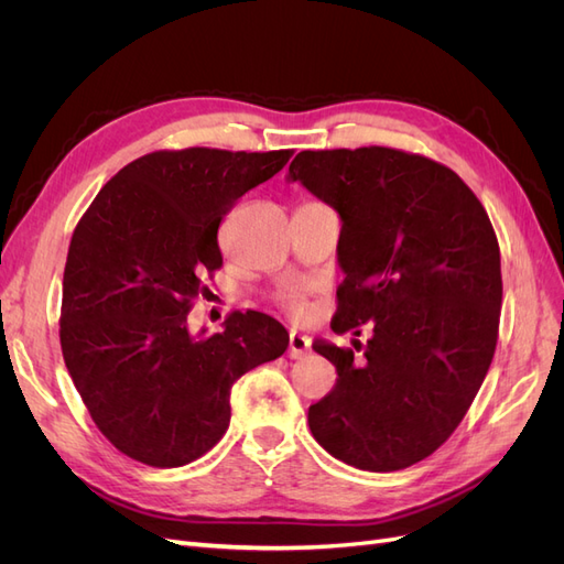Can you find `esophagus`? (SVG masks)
<instances>
[{
    "mask_svg": "<svg viewBox=\"0 0 564 564\" xmlns=\"http://www.w3.org/2000/svg\"><path fill=\"white\" fill-rule=\"evenodd\" d=\"M308 348H311V338L305 334H299V332H292L289 334V357L292 360H301L303 355H308Z\"/></svg>",
    "mask_w": 564,
    "mask_h": 564,
    "instance_id": "esophagus-1",
    "label": "esophagus"
}]
</instances>
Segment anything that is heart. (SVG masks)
I'll return each instance as SVG.
<instances>
[{
    "mask_svg": "<svg viewBox=\"0 0 564 564\" xmlns=\"http://www.w3.org/2000/svg\"><path fill=\"white\" fill-rule=\"evenodd\" d=\"M284 303H286V308L294 311V313H303L305 311V299H303L301 289H292V292L284 296Z\"/></svg>",
    "mask_w": 564,
    "mask_h": 564,
    "instance_id": "obj_1",
    "label": "heart"
}]
</instances>
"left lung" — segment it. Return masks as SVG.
Instances as JSON below:
<instances>
[{"mask_svg": "<svg viewBox=\"0 0 564 564\" xmlns=\"http://www.w3.org/2000/svg\"><path fill=\"white\" fill-rule=\"evenodd\" d=\"M286 181L340 216L332 329L373 332L362 357L313 344L338 379L311 404V433L348 466L402 470L456 431L487 377L503 296L497 235L452 169L402 150H303Z\"/></svg>", "mask_w": 564, "mask_h": 564, "instance_id": "8db88e82", "label": "left lung"}]
</instances>
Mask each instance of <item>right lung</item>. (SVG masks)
I'll use <instances>...</instances> for the list:
<instances>
[{
	"instance_id": "obj_1",
	"label": "right lung",
	"mask_w": 564,
	"mask_h": 564,
	"mask_svg": "<svg viewBox=\"0 0 564 564\" xmlns=\"http://www.w3.org/2000/svg\"><path fill=\"white\" fill-rule=\"evenodd\" d=\"M292 150L150 152L117 172L77 224L63 272L61 348L98 431L141 464L176 468L230 423V388L289 346L265 313L187 329L204 275L224 263L218 226L282 172Z\"/></svg>"
}]
</instances>
